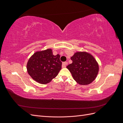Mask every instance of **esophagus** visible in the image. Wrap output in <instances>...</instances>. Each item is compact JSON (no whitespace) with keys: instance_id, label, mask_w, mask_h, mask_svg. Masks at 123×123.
Segmentation results:
<instances>
[{"instance_id":"obj_1","label":"esophagus","mask_w":123,"mask_h":123,"mask_svg":"<svg viewBox=\"0 0 123 123\" xmlns=\"http://www.w3.org/2000/svg\"><path fill=\"white\" fill-rule=\"evenodd\" d=\"M68 64V62H62V68H65L67 66Z\"/></svg>"}]
</instances>
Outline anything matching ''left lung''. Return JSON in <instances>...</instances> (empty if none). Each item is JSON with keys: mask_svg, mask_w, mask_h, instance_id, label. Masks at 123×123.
Instances as JSON below:
<instances>
[{"mask_svg": "<svg viewBox=\"0 0 123 123\" xmlns=\"http://www.w3.org/2000/svg\"><path fill=\"white\" fill-rule=\"evenodd\" d=\"M72 63L67 68L72 74L73 79L81 85H87L97 76L99 66L93 56L87 52H76L71 57Z\"/></svg>", "mask_w": 123, "mask_h": 123, "instance_id": "1", "label": "left lung"}]
</instances>
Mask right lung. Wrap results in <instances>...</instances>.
Instances as JSON below:
<instances>
[{"label":"right lung","instance_id":"add662e5","mask_svg":"<svg viewBox=\"0 0 123 123\" xmlns=\"http://www.w3.org/2000/svg\"><path fill=\"white\" fill-rule=\"evenodd\" d=\"M60 55L53 54L52 50L36 51L28 61V74L37 82L46 84L56 76L62 69Z\"/></svg>","mask_w":123,"mask_h":123}]
</instances>
